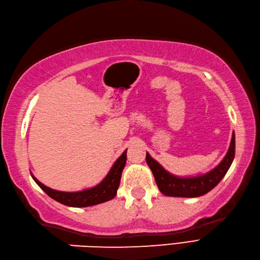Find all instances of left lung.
<instances>
[{
  "instance_id": "1",
  "label": "left lung",
  "mask_w": 260,
  "mask_h": 260,
  "mask_svg": "<svg viewBox=\"0 0 260 260\" xmlns=\"http://www.w3.org/2000/svg\"><path fill=\"white\" fill-rule=\"evenodd\" d=\"M235 156V134L233 133L230 149L222 162L216 168L203 176L194 178H178L168 174L160 165L152 159L149 154H146V161L155 177L158 189L161 193L168 197L196 198L208 193L222 180L230 169Z\"/></svg>"
}]
</instances>
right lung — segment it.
Listing matches in <instances>:
<instances>
[{
    "label": "right lung",
    "mask_w": 260,
    "mask_h": 260,
    "mask_svg": "<svg viewBox=\"0 0 260 260\" xmlns=\"http://www.w3.org/2000/svg\"><path fill=\"white\" fill-rule=\"evenodd\" d=\"M126 151L119 157L113 166L109 175L105 177L104 180L98 184L96 187L83 190L80 192H61L52 190L46 187L43 183L39 182L36 178L32 177L35 182L41 187V189L46 192L51 199L56 200L57 202L67 206H73V208H85V206H92L106 201H110L116 196V191L118 189L119 181H121L122 172L126 164Z\"/></svg>",
    "instance_id": "add662e5"
}]
</instances>
